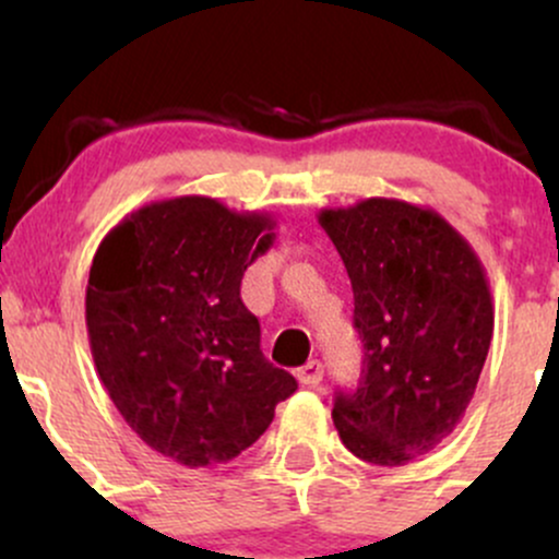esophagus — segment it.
<instances>
[{
	"label": "esophagus",
	"instance_id": "obj_1",
	"mask_svg": "<svg viewBox=\"0 0 559 559\" xmlns=\"http://www.w3.org/2000/svg\"><path fill=\"white\" fill-rule=\"evenodd\" d=\"M297 378L299 383H305V386H318V383L323 381V362L310 360L307 365H301L297 370Z\"/></svg>",
	"mask_w": 559,
	"mask_h": 559
}]
</instances>
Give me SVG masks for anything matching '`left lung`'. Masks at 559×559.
Returning <instances> with one entry per match:
<instances>
[{"label": "left lung", "instance_id": "8db88e82", "mask_svg": "<svg viewBox=\"0 0 559 559\" xmlns=\"http://www.w3.org/2000/svg\"><path fill=\"white\" fill-rule=\"evenodd\" d=\"M318 223L342 254L362 342L357 389H336L333 426L365 463L396 467L463 420L489 355L493 307L484 265L433 210L365 199Z\"/></svg>", "mask_w": 559, "mask_h": 559}]
</instances>
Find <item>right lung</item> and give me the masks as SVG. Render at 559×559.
Returning <instances> with one entry per match:
<instances>
[{
    "label": "right lung",
    "mask_w": 559,
    "mask_h": 559,
    "mask_svg": "<svg viewBox=\"0 0 559 559\" xmlns=\"http://www.w3.org/2000/svg\"><path fill=\"white\" fill-rule=\"evenodd\" d=\"M275 221L210 197L152 202L96 249L86 329L96 373L144 444L186 467L228 463L297 391L260 349L243 271Z\"/></svg>",
    "instance_id": "add662e5"
}]
</instances>
